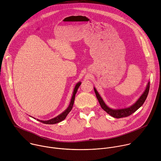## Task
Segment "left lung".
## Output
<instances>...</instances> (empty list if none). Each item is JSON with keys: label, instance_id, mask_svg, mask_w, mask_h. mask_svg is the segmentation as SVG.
<instances>
[{"label": "left lung", "instance_id": "8db88e82", "mask_svg": "<svg viewBox=\"0 0 161 161\" xmlns=\"http://www.w3.org/2000/svg\"><path fill=\"white\" fill-rule=\"evenodd\" d=\"M149 88H150V82L148 83L147 86L144 93L142 95V96L140 97V98L136 101V102L135 104H133L128 108L123 109H117V110L112 109L108 108V107L105 104L102 98H101V97L100 96V95L98 94V93L97 92V91L95 88H94V91H95L96 97L98 100V102L103 110H104L107 113H108L109 115H111V116L115 118H122L124 117H127L130 116L131 114L134 113L136 111H137L143 104L144 102L145 101L147 97V95L149 92Z\"/></svg>", "mask_w": 161, "mask_h": 161}]
</instances>
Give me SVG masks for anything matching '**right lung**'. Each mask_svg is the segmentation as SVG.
I'll return each mask as SVG.
<instances>
[{
    "label": "right lung",
    "instance_id": "1",
    "mask_svg": "<svg viewBox=\"0 0 161 161\" xmlns=\"http://www.w3.org/2000/svg\"><path fill=\"white\" fill-rule=\"evenodd\" d=\"M81 85V83H77V85H76L75 88V90H74V92H73V96H72V98H71V102H70V104L69 105V107L68 108V109L64 111L63 112L62 114H61L60 115L58 116L57 117L53 118L52 119H50V120H48V121H40V120H38L37 119L38 121H39L40 122L42 123H44V124H47V125H53V124H56V123H58L61 121H62L63 120H64L67 115L69 114V113L71 111L72 108H73V103H74V101H75V95H76V93L77 92V90L79 88V86H80Z\"/></svg>",
    "mask_w": 161,
    "mask_h": 161
}]
</instances>
